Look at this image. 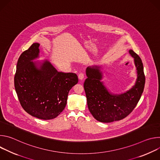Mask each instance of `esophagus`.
<instances>
[{
	"label": "esophagus",
	"mask_w": 160,
	"mask_h": 160,
	"mask_svg": "<svg viewBox=\"0 0 160 160\" xmlns=\"http://www.w3.org/2000/svg\"><path fill=\"white\" fill-rule=\"evenodd\" d=\"M78 78H79V80H82L84 78V74H83V73H79V75H78Z\"/></svg>",
	"instance_id": "esophagus-1"
}]
</instances>
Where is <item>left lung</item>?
<instances>
[{"instance_id":"obj_1","label":"left lung","mask_w":160,"mask_h":160,"mask_svg":"<svg viewBox=\"0 0 160 160\" xmlns=\"http://www.w3.org/2000/svg\"><path fill=\"white\" fill-rule=\"evenodd\" d=\"M130 54L134 59L138 78L129 90L121 94L110 93L101 82L102 73L100 66L87 67V78L83 83L88 108L98 121L110 123L121 120L133 110L141 99L145 85V75L142 60L132 50Z\"/></svg>"}]
</instances>
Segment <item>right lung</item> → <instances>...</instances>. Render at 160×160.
<instances>
[{"label":"right lung","mask_w":160,"mask_h":160,"mask_svg":"<svg viewBox=\"0 0 160 160\" xmlns=\"http://www.w3.org/2000/svg\"><path fill=\"white\" fill-rule=\"evenodd\" d=\"M39 45L33 43L19 56L14 87L22 108L42 120L57 117L64 109L70 90L78 83L73 73L59 72L47 60L38 67L32 61L39 57Z\"/></svg>","instance_id":"1"}]
</instances>
